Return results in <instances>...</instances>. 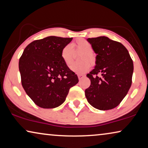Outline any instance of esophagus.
<instances>
[{"instance_id": "1", "label": "esophagus", "mask_w": 148, "mask_h": 148, "mask_svg": "<svg viewBox=\"0 0 148 148\" xmlns=\"http://www.w3.org/2000/svg\"><path fill=\"white\" fill-rule=\"evenodd\" d=\"M78 77L79 80H80L84 78V76H83V75H78Z\"/></svg>"}]
</instances>
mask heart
<instances>
[{"label": "heart", "instance_id": "obj_1", "mask_svg": "<svg viewBox=\"0 0 148 148\" xmlns=\"http://www.w3.org/2000/svg\"><path fill=\"white\" fill-rule=\"evenodd\" d=\"M74 48L75 50L82 52L80 57V63L74 64L70 66V70L75 74L82 75L90 70L92 65L94 64L96 61L95 55L92 52V47L90 42L84 39H78L73 43V46L71 45H67L62 48L61 52V57L67 66L72 63L73 59Z\"/></svg>", "mask_w": 148, "mask_h": 148}]
</instances>
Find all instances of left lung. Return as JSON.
I'll use <instances>...</instances> for the list:
<instances>
[{
  "label": "left lung",
  "instance_id": "obj_1",
  "mask_svg": "<svg viewBox=\"0 0 148 148\" xmlns=\"http://www.w3.org/2000/svg\"><path fill=\"white\" fill-rule=\"evenodd\" d=\"M87 41L97 55L95 67L86 75L91 84L85 90V96L88 103L96 109H113L131 87L133 61L122 44L106 36L88 38Z\"/></svg>",
  "mask_w": 148,
  "mask_h": 148
}]
</instances>
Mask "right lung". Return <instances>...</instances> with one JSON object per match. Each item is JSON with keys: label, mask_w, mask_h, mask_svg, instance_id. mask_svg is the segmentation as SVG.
<instances>
[{"label": "right lung", "mask_w": 148, "mask_h": 148, "mask_svg": "<svg viewBox=\"0 0 148 148\" xmlns=\"http://www.w3.org/2000/svg\"><path fill=\"white\" fill-rule=\"evenodd\" d=\"M72 38L48 36L30 43L19 60L21 82L38 106L54 108L64 102L78 78L64 62L61 52Z\"/></svg>", "instance_id": "add662e5"}]
</instances>
